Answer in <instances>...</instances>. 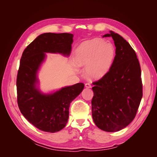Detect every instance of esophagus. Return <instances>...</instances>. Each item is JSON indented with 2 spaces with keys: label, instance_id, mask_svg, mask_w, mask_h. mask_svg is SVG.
I'll return each mask as SVG.
<instances>
[{
  "label": "esophagus",
  "instance_id": "1",
  "mask_svg": "<svg viewBox=\"0 0 157 157\" xmlns=\"http://www.w3.org/2000/svg\"><path fill=\"white\" fill-rule=\"evenodd\" d=\"M85 87L87 88H90L92 87V86L90 83H86V84H85Z\"/></svg>",
  "mask_w": 157,
  "mask_h": 157
}]
</instances>
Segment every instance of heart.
Wrapping results in <instances>:
<instances>
[{
  "mask_svg": "<svg viewBox=\"0 0 157 157\" xmlns=\"http://www.w3.org/2000/svg\"><path fill=\"white\" fill-rule=\"evenodd\" d=\"M115 57V49L109 42L94 39L80 44L76 51V63L86 67L85 73L92 79H100L109 72Z\"/></svg>",
  "mask_w": 157,
  "mask_h": 157,
  "instance_id": "heart-1",
  "label": "heart"
}]
</instances>
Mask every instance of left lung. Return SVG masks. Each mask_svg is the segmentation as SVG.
Masks as SVG:
<instances>
[{
    "label": "left lung",
    "instance_id": "1",
    "mask_svg": "<svg viewBox=\"0 0 157 157\" xmlns=\"http://www.w3.org/2000/svg\"><path fill=\"white\" fill-rule=\"evenodd\" d=\"M116 47L112 67L103 78L93 82L92 113L99 129L118 132L134 120L141 100V68L135 51L117 33L110 31Z\"/></svg>",
    "mask_w": 157,
    "mask_h": 157
}]
</instances>
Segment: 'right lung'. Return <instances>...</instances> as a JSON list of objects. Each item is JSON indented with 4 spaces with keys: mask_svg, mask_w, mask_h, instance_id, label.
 I'll return each instance as SVG.
<instances>
[{
    "mask_svg": "<svg viewBox=\"0 0 157 157\" xmlns=\"http://www.w3.org/2000/svg\"><path fill=\"white\" fill-rule=\"evenodd\" d=\"M73 42L71 33H46L38 36L23 51L17 76V104L22 115L42 131L54 133L67 124L70 103L82 92L77 83L49 93L39 88L38 73L46 53L69 57Z\"/></svg>",
    "mask_w": 157,
    "mask_h": 157,
    "instance_id": "obj_1",
    "label": "right lung"
}]
</instances>
